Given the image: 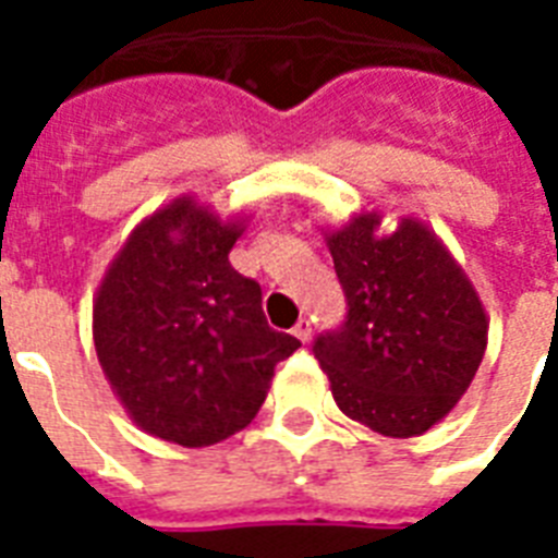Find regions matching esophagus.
Instances as JSON below:
<instances>
[{"mask_svg":"<svg viewBox=\"0 0 558 558\" xmlns=\"http://www.w3.org/2000/svg\"><path fill=\"white\" fill-rule=\"evenodd\" d=\"M292 336H295L298 341H310V336H313V324H310V318H301V322L295 324V327H292Z\"/></svg>","mask_w":558,"mask_h":558,"instance_id":"1","label":"esophagus"}]
</instances>
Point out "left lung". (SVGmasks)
<instances>
[{
    "instance_id": "obj_1",
    "label": "left lung",
    "mask_w": 558,
    "mask_h": 558,
    "mask_svg": "<svg viewBox=\"0 0 558 558\" xmlns=\"http://www.w3.org/2000/svg\"><path fill=\"white\" fill-rule=\"evenodd\" d=\"M362 214L327 236L348 315L315 336L313 353L350 420L385 437L440 423L475 379L486 350L484 306L425 226L402 219L379 236Z\"/></svg>"
}]
</instances>
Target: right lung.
I'll return each mask as SVG.
<instances>
[{
	"mask_svg": "<svg viewBox=\"0 0 558 558\" xmlns=\"http://www.w3.org/2000/svg\"><path fill=\"white\" fill-rule=\"evenodd\" d=\"M240 222L182 196L135 228L98 289L92 332L135 423L187 449L252 423L275 365L301 348L271 330L260 283L228 263Z\"/></svg>",
	"mask_w": 558,
	"mask_h": 558,
	"instance_id": "1",
	"label": "right lung"
}]
</instances>
